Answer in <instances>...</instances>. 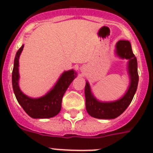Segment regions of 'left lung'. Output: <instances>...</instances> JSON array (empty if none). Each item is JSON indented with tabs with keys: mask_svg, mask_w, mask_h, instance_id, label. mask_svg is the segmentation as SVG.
Instances as JSON below:
<instances>
[{
	"mask_svg": "<svg viewBox=\"0 0 153 153\" xmlns=\"http://www.w3.org/2000/svg\"><path fill=\"white\" fill-rule=\"evenodd\" d=\"M115 48V53L117 57L128 60L127 68L130 83L125 94L121 98L112 102H102L95 97L90 85L86 81L85 87V107L88 114L92 117L109 120L120 116L130 105L138 88V62L132 52L131 43L128 40L118 41Z\"/></svg>",
	"mask_w": 153,
	"mask_h": 153,
	"instance_id": "left-lung-1",
	"label": "left lung"
}]
</instances>
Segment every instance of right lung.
I'll list each match as a JSON object with an SVG mask.
<instances>
[{
  "label": "right lung",
  "mask_w": 153,
  "mask_h": 153,
  "mask_svg": "<svg viewBox=\"0 0 153 153\" xmlns=\"http://www.w3.org/2000/svg\"><path fill=\"white\" fill-rule=\"evenodd\" d=\"M24 45L16 53L12 71V87L18 102L29 117L33 118H51L59 114L64 94L71 83L77 76L73 69L62 73L56 84L44 96L39 98H32L24 94L19 87V57Z\"/></svg>",
  "instance_id": "right-lung-1"
}]
</instances>
